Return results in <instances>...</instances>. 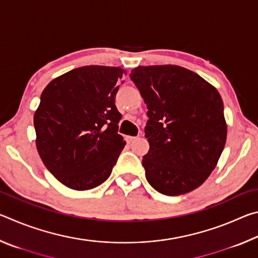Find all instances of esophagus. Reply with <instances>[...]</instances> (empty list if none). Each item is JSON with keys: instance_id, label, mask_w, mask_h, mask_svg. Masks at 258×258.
<instances>
[{"instance_id": "1", "label": "esophagus", "mask_w": 258, "mask_h": 258, "mask_svg": "<svg viewBox=\"0 0 258 258\" xmlns=\"http://www.w3.org/2000/svg\"><path fill=\"white\" fill-rule=\"evenodd\" d=\"M137 139H138L137 137H126V141H127V143H132V142H134Z\"/></svg>"}]
</instances>
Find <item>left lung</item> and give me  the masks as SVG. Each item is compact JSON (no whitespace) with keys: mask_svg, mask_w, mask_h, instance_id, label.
Here are the masks:
<instances>
[{"mask_svg":"<svg viewBox=\"0 0 258 258\" xmlns=\"http://www.w3.org/2000/svg\"><path fill=\"white\" fill-rule=\"evenodd\" d=\"M131 80L147 104L149 151L142 165L150 185L180 196L203 184L226 141L220 93L198 74L180 66H139Z\"/></svg>","mask_w":258,"mask_h":258,"instance_id":"left-lung-1","label":"left lung"}]
</instances>
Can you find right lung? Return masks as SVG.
Returning a JSON list of instances; mask_svg holds the SVG:
<instances>
[{"mask_svg": "<svg viewBox=\"0 0 258 258\" xmlns=\"http://www.w3.org/2000/svg\"><path fill=\"white\" fill-rule=\"evenodd\" d=\"M126 72L85 66L54 78L34 115L38 155L56 180L84 191L110 176L126 142L115 97Z\"/></svg>", "mask_w": 258, "mask_h": 258, "instance_id": "right-lung-1", "label": "right lung"}]
</instances>
